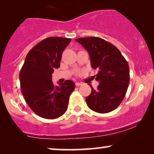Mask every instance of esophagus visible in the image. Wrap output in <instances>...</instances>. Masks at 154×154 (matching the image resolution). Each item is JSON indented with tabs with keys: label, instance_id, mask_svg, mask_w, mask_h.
Listing matches in <instances>:
<instances>
[{
	"label": "esophagus",
	"instance_id": "obj_1",
	"mask_svg": "<svg viewBox=\"0 0 154 154\" xmlns=\"http://www.w3.org/2000/svg\"><path fill=\"white\" fill-rule=\"evenodd\" d=\"M82 85V83H80V82H76L75 83V85L77 86V87H79V86H81Z\"/></svg>",
	"mask_w": 154,
	"mask_h": 154
}]
</instances>
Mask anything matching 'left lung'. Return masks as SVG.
<instances>
[{
    "label": "left lung",
    "instance_id": "obj_1",
    "mask_svg": "<svg viewBox=\"0 0 154 154\" xmlns=\"http://www.w3.org/2000/svg\"><path fill=\"white\" fill-rule=\"evenodd\" d=\"M86 50L91 58V66L98 69L95 80L99 82L97 91L91 87V93L86 103L91 110L109 113L122 103L130 82L128 61L114 45L98 37L76 39Z\"/></svg>",
    "mask_w": 154,
    "mask_h": 154
}]
</instances>
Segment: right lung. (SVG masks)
<instances>
[{
	"instance_id": "obj_1",
	"label": "right lung",
	"mask_w": 154,
	"mask_h": 154,
	"mask_svg": "<svg viewBox=\"0 0 154 154\" xmlns=\"http://www.w3.org/2000/svg\"><path fill=\"white\" fill-rule=\"evenodd\" d=\"M72 39L51 37L35 45L26 56L19 72L22 93L29 108L37 115L48 119L62 116L75 88L72 80L54 85L52 74L60 67L63 50Z\"/></svg>"
}]
</instances>
